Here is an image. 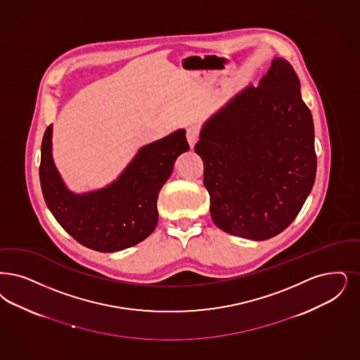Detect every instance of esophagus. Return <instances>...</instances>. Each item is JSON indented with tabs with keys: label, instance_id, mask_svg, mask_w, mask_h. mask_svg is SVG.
Wrapping results in <instances>:
<instances>
[{
	"label": "esophagus",
	"instance_id": "34e87169",
	"mask_svg": "<svg viewBox=\"0 0 360 360\" xmlns=\"http://www.w3.org/2000/svg\"><path fill=\"white\" fill-rule=\"evenodd\" d=\"M200 132H201V129H200V126H197V124H193V126L187 127V142H188V144H190V147H191V148H193V147L195 146V143L198 142V138H200Z\"/></svg>",
	"mask_w": 360,
	"mask_h": 360
}]
</instances>
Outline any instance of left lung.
<instances>
[{
	"label": "left lung",
	"instance_id": "obj_1",
	"mask_svg": "<svg viewBox=\"0 0 360 360\" xmlns=\"http://www.w3.org/2000/svg\"><path fill=\"white\" fill-rule=\"evenodd\" d=\"M194 150L219 229L256 241L285 231L316 176L314 120L287 60L212 116Z\"/></svg>",
	"mask_w": 360,
	"mask_h": 360
}]
</instances>
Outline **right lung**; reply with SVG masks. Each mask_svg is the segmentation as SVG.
<instances>
[{"instance_id": "right-lung-1", "label": "right lung", "mask_w": 360, "mask_h": 360, "mask_svg": "<svg viewBox=\"0 0 360 360\" xmlns=\"http://www.w3.org/2000/svg\"><path fill=\"white\" fill-rule=\"evenodd\" d=\"M186 131L143 146L111 185L76 194L64 185L52 158V126L41 143L40 184L48 209L79 244L117 252L142 243L158 224L159 191L178 155L188 150Z\"/></svg>"}]
</instances>
